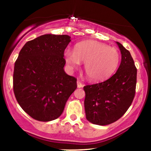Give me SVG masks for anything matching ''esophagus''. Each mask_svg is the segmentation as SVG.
<instances>
[{
	"instance_id": "obj_1",
	"label": "esophagus",
	"mask_w": 151,
	"mask_h": 151,
	"mask_svg": "<svg viewBox=\"0 0 151 151\" xmlns=\"http://www.w3.org/2000/svg\"><path fill=\"white\" fill-rule=\"evenodd\" d=\"M77 86H78V88H81V87H82V86H83V84H82L81 82L79 81V80H78V81H77Z\"/></svg>"
}]
</instances>
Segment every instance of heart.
Masks as SVG:
<instances>
[{
	"mask_svg": "<svg viewBox=\"0 0 151 151\" xmlns=\"http://www.w3.org/2000/svg\"><path fill=\"white\" fill-rule=\"evenodd\" d=\"M66 63L71 69L79 67L84 63V71L88 80L101 82L110 77L118 67L120 54L115 47L94 40L78 43L74 51L66 50Z\"/></svg>",
	"mask_w": 151,
	"mask_h": 151,
	"instance_id": "1",
	"label": "heart"
}]
</instances>
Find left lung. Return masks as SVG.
<instances>
[{"mask_svg": "<svg viewBox=\"0 0 151 151\" xmlns=\"http://www.w3.org/2000/svg\"><path fill=\"white\" fill-rule=\"evenodd\" d=\"M116 43L122 54L116 73L104 82L84 86L86 118L94 124L115 122L127 112L135 97L137 68L129 51Z\"/></svg>", "mask_w": 151, "mask_h": 151, "instance_id": "obj_1", "label": "left lung"}]
</instances>
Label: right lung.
<instances>
[{"mask_svg":"<svg viewBox=\"0 0 151 151\" xmlns=\"http://www.w3.org/2000/svg\"><path fill=\"white\" fill-rule=\"evenodd\" d=\"M70 38L67 35H42L26 42L16 60L14 95L24 112L36 120L59 117L77 88V79L63 69Z\"/></svg>","mask_w":151,"mask_h":151,"instance_id":"1","label":"right lung"}]
</instances>
